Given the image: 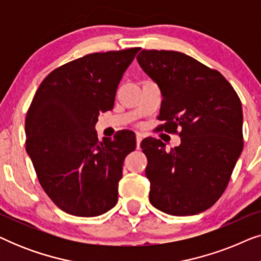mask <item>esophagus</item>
Masks as SVG:
<instances>
[{"label":"esophagus","instance_id":"1","mask_svg":"<svg viewBox=\"0 0 261 261\" xmlns=\"http://www.w3.org/2000/svg\"><path fill=\"white\" fill-rule=\"evenodd\" d=\"M141 141H142V134L138 133V134H137V147H138V148H140Z\"/></svg>","mask_w":261,"mask_h":261}]
</instances>
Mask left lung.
I'll list each match as a JSON object with an SVG mask.
<instances>
[{
    "label": "left lung",
    "instance_id": "8db88e82",
    "mask_svg": "<svg viewBox=\"0 0 261 261\" xmlns=\"http://www.w3.org/2000/svg\"><path fill=\"white\" fill-rule=\"evenodd\" d=\"M137 59L162 91L158 129L180 130L174 148L154 138L141 142L149 202L169 215H196L221 197L241 154V101L219 71L184 53L142 49Z\"/></svg>",
    "mask_w": 261,
    "mask_h": 261
}]
</instances>
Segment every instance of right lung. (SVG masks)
Returning <instances> with one entry per match:
<instances>
[{
  "instance_id": "obj_1",
  "label": "right lung",
  "mask_w": 261,
  "mask_h": 261,
  "mask_svg": "<svg viewBox=\"0 0 261 261\" xmlns=\"http://www.w3.org/2000/svg\"><path fill=\"white\" fill-rule=\"evenodd\" d=\"M139 47L91 53L53 70L27 112L26 151L39 183L55 204L82 217L102 215L117 203L123 160L133 132L98 141L99 113L112 110L117 87Z\"/></svg>"
}]
</instances>
